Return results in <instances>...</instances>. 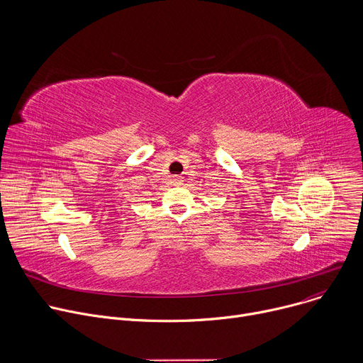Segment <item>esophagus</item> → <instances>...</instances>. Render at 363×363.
I'll list each match as a JSON object with an SVG mask.
<instances>
[{
    "instance_id": "1",
    "label": "esophagus",
    "mask_w": 363,
    "mask_h": 363,
    "mask_svg": "<svg viewBox=\"0 0 363 363\" xmlns=\"http://www.w3.org/2000/svg\"><path fill=\"white\" fill-rule=\"evenodd\" d=\"M171 182H172V185H177V186H179V185H182V182H184V178H182L181 175H174V177L171 178Z\"/></svg>"
}]
</instances>
